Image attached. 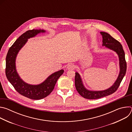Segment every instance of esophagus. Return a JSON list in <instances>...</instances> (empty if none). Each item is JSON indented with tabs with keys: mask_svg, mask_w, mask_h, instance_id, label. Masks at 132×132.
<instances>
[{
	"mask_svg": "<svg viewBox=\"0 0 132 132\" xmlns=\"http://www.w3.org/2000/svg\"><path fill=\"white\" fill-rule=\"evenodd\" d=\"M75 68V65L73 64H69L67 67V69L68 70H70V69H73Z\"/></svg>",
	"mask_w": 132,
	"mask_h": 132,
	"instance_id": "esophagus-1",
	"label": "esophagus"
}]
</instances>
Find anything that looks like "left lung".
Wrapping results in <instances>:
<instances>
[{
    "label": "left lung",
    "instance_id": "1",
    "mask_svg": "<svg viewBox=\"0 0 132 132\" xmlns=\"http://www.w3.org/2000/svg\"><path fill=\"white\" fill-rule=\"evenodd\" d=\"M102 36V46L116 52L119 59L120 72L117 80L109 88L102 91H91L87 89L83 85L81 78L79 73L75 72V84L76 90L80 95L87 99H97L110 95L115 92L124 77L126 71V62L125 59V53L121 44L112 37L109 34L100 32Z\"/></svg>",
    "mask_w": 132,
    "mask_h": 132
}]
</instances>
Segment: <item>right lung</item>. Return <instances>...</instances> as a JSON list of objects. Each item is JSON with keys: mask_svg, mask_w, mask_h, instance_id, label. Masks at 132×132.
Segmentation results:
<instances>
[{"mask_svg": "<svg viewBox=\"0 0 132 132\" xmlns=\"http://www.w3.org/2000/svg\"><path fill=\"white\" fill-rule=\"evenodd\" d=\"M44 32L45 30L41 29L26 31L19 37L10 47L6 56V75L8 80L18 93L33 100L42 99L48 96L53 90L58 79L64 71L63 69L56 71L51 75L42 83L36 85L25 82L19 76L15 67V59L18 52L25 45L28 39L34 37L37 34Z\"/></svg>", "mask_w": 132, "mask_h": 132, "instance_id": "add662e5", "label": "right lung"}]
</instances>
